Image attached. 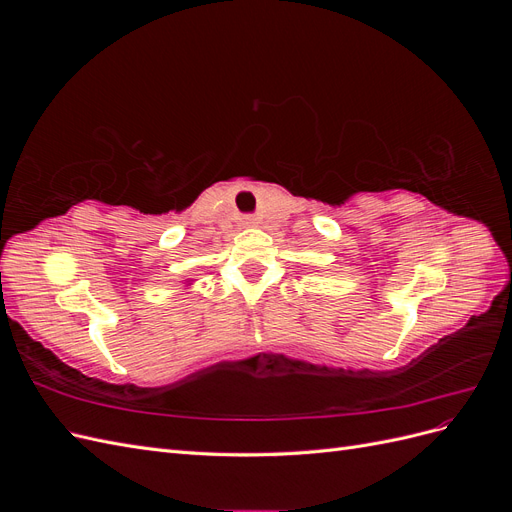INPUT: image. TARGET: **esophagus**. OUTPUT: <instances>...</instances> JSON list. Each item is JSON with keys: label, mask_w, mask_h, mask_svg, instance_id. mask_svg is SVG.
I'll return each instance as SVG.
<instances>
[{"label": "esophagus", "mask_w": 512, "mask_h": 512, "mask_svg": "<svg viewBox=\"0 0 512 512\" xmlns=\"http://www.w3.org/2000/svg\"><path fill=\"white\" fill-rule=\"evenodd\" d=\"M250 224H252V222H250Z\"/></svg>", "instance_id": "obj_1"}]
</instances>
